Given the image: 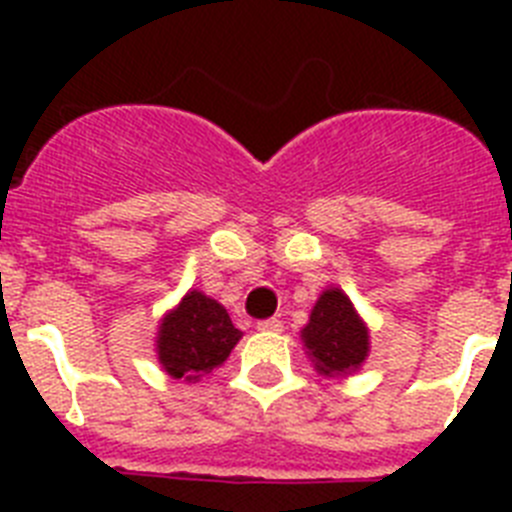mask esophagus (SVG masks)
<instances>
[{
  "instance_id": "esophagus-1",
  "label": "esophagus",
  "mask_w": 512,
  "mask_h": 512,
  "mask_svg": "<svg viewBox=\"0 0 512 512\" xmlns=\"http://www.w3.org/2000/svg\"><path fill=\"white\" fill-rule=\"evenodd\" d=\"M284 323L279 318H266L259 320V330H266V333H282Z\"/></svg>"
}]
</instances>
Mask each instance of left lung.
Listing matches in <instances>:
<instances>
[{"mask_svg": "<svg viewBox=\"0 0 512 512\" xmlns=\"http://www.w3.org/2000/svg\"><path fill=\"white\" fill-rule=\"evenodd\" d=\"M302 343L318 374L346 377L369 356V330L343 289L330 287L318 297L310 323L302 328Z\"/></svg>", "mask_w": 512, "mask_h": 512, "instance_id": "1", "label": "left lung"}]
</instances>
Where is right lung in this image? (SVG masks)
I'll return each instance as SVG.
<instances>
[{"mask_svg": "<svg viewBox=\"0 0 512 512\" xmlns=\"http://www.w3.org/2000/svg\"><path fill=\"white\" fill-rule=\"evenodd\" d=\"M241 336L228 310L194 289L158 325V361L174 379L200 382L228 359Z\"/></svg>", "mask_w": 512, "mask_h": 512, "instance_id": "obj_1", "label": "right lung"}]
</instances>
